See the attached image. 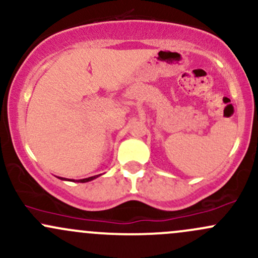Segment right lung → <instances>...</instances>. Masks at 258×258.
Segmentation results:
<instances>
[{
	"mask_svg": "<svg viewBox=\"0 0 258 258\" xmlns=\"http://www.w3.org/2000/svg\"><path fill=\"white\" fill-rule=\"evenodd\" d=\"M98 177V175L97 176H92V177H88V178H82V179H79V181L77 182H88V181H92V179H95V178H97ZM61 179H64V181H66L67 178H63V177H59ZM69 181H75V179H69Z\"/></svg>",
	"mask_w": 258,
	"mask_h": 258,
	"instance_id": "obj_1",
	"label": "right lung"
}]
</instances>
